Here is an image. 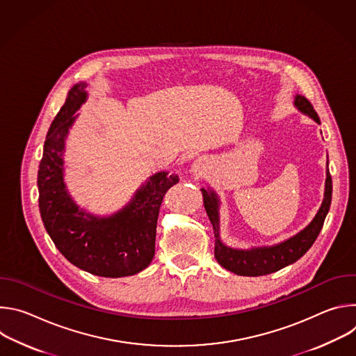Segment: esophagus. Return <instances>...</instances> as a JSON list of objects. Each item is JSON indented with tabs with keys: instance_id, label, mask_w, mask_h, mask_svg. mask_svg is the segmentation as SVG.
<instances>
[{
	"instance_id": "34e87169",
	"label": "esophagus",
	"mask_w": 356,
	"mask_h": 356,
	"mask_svg": "<svg viewBox=\"0 0 356 356\" xmlns=\"http://www.w3.org/2000/svg\"><path fill=\"white\" fill-rule=\"evenodd\" d=\"M191 172L195 177H204L207 173V165L204 163V161L200 159L191 166Z\"/></svg>"
}]
</instances>
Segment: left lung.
<instances>
[{"label": "left lung", "instance_id": "8db88e82", "mask_svg": "<svg viewBox=\"0 0 356 356\" xmlns=\"http://www.w3.org/2000/svg\"><path fill=\"white\" fill-rule=\"evenodd\" d=\"M296 107L310 115L316 122L320 124V118L312 106L310 101L302 97L296 95L294 99ZM202 197H204V207L209 214V218L213 224L214 236H216V259L218 264L229 272H234L239 276H264L273 272L283 269L287 265L294 264L298 261L304 253H306L313 243L316 242L323 225L324 220L330 211L331 206V197H332V179L330 175V169H327V180H325V191L323 204L314 217V220L300 231L293 238L275 245V246H265V248H255L250 250H241L232 249L225 246L220 239V217H218V198L214 191H209L206 188H201Z\"/></svg>", "mask_w": 356, "mask_h": 356}]
</instances>
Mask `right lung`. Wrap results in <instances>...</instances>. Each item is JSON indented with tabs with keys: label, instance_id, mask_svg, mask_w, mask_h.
<instances>
[{
	"label": "right lung",
	"instance_id": "obj_1",
	"mask_svg": "<svg viewBox=\"0 0 356 356\" xmlns=\"http://www.w3.org/2000/svg\"><path fill=\"white\" fill-rule=\"evenodd\" d=\"M86 84H76L50 125L39 163V211L62 255L74 266L103 277L131 276L155 257L156 224L168 190L179 181L166 172L149 177L129 204L107 218H97L74 204L63 181L65 138L74 113L86 99Z\"/></svg>",
	"mask_w": 356,
	"mask_h": 356
}]
</instances>
